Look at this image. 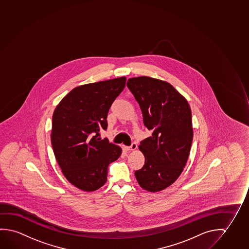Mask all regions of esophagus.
I'll list each match as a JSON object with an SVG mask.
<instances>
[{
	"instance_id": "34e87169",
	"label": "esophagus",
	"mask_w": 249,
	"mask_h": 249,
	"mask_svg": "<svg viewBox=\"0 0 249 249\" xmlns=\"http://www.w3.org/2000/svg\"><path fill=\"white\" fill-rule=\"evenodd\" d=\"M138 148V144H137V142H132L131 143V145L130 146H125L124 147V149L126 150H135L136 149Z\"/></svg>"
}]
</instances>
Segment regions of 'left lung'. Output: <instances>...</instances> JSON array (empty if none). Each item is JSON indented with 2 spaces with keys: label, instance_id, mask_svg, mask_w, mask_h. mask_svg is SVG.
<instances>
[{
  "label": "left lung",
  "instance_id": "8db88e82",
  "mask_svg": "<svg viewBox=\"0 0 249 249\" xmlns=\"http://www.w3.org/2000/svg\"><path fill=\"white\" fill-rule=\"evenodd\" d=\"M127 87L152 135L140 142L144 155L142 169L135 171L139 185L158 192L171 185L185 167L193 139L190 105L170 83L141 76L130 78Z\"/></svg>",
  "mask_w": 249,
  "mask_h": 249
}]
</instances>
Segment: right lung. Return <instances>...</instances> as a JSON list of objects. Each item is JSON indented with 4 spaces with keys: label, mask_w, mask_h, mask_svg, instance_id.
Segmentation results:
<instances>
[{
    "label": "right lung",
    "mask_w": 249,
    "mask_h": 249,
    "mask_svg": "<svg viewBox=\"0 0 249 249\" xmlns=\"http://www.w3.org/2000/svg\"><path fill=\"white\" fill-rule=\"evenodd\" d=\"M125 77L75 87L56 107L51 142L65 178L84 191H94L107 181V169L122 153L101 139L111 104L125 87Z\"/></svg>",
    "instance_id": "add662e5"
}]
</instances>
